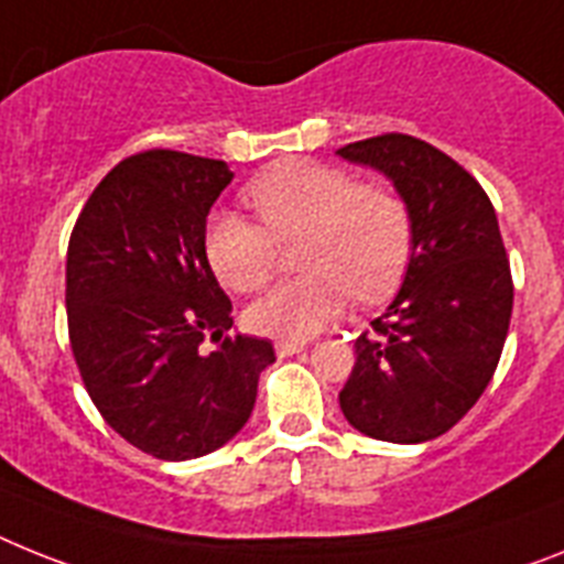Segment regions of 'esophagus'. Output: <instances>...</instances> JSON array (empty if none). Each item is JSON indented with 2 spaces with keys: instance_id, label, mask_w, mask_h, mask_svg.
<instances>
[{
  "instance_id": "1",
  "label": "esophagus",
  "mask_w": 564,
  "mask_h": 564,
  "mask_svg": "<svg viewBox=\"0 0 564 564\" xmlns=\"http://www.w3.org/2000/svg\"><path fill=\"white\" fill-rule=\"evenodd\" d=\"M304 347V340H278V344H274V352H278V358H290V355L301 352Z\"/></svg>"
}]
</instances>
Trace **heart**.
<instances>
[{
  "instance_id": "obj_1",
  "label": "heart",
  "mask_w": 564,
  "mask_h": 564,
  "mask_svg": "<svg viewBox=\"0 0 564 564\" xmlns=\"http://www.w3.org/2000/svg\"><path fill=\"white\" fill-rule=\"evenodd\" d=\"M243 197L260 224L215 212L203 229V252L217 281L243 295L263 290L278 269V243L295 238V263L304 269L246 310L252 333L306 340L338 318L349 295L378 304L404 278L413 215L395 188L292 158L258 174Z\"/></svg>"
}]
</instances>
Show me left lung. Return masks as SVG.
Here are the masks:
<instances>
[{"mask_svg":"<svg viewBox=\"0 0 564 564\" xmlns=\"http://www.w3.org/2000/svg\"><path fill=\"white\" fill-rule=\"evenodd\" d=\"M338 154L384 172L413 215L404 283L355 338L340 410L378 442H430L481 399L508 338L513 278L494 203L467 169L419 137L392 131Z\"/></svg>","mask_w":564,"mask_h":564,"instance_id":"left-lung-1","label":"left lung"}]
</instances>
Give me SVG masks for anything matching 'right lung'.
Listing matches in <instances>:
<instances>
[{
    "mask_svg": "<svg viewBox=\"0 0 564 564\" xmlns=\"http://www.w3.org/2000/svg\"><path fill=\"white\" fill-rule=\"evenodd\" d=\"M224 160L149 149L117 163L68 240L70 352L113 433L163 462L206 456L252 415L267 338L226 335L231 301L203 252ZM213 335L218 347H199Z\"/></svg>",
    "mask_w": 564,
    "mask_h": 564,
    "instance_id": "add662e5",
    "label": "right lung"
}]
</instances>
